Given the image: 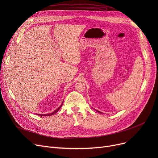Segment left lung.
I'll use <instances>...</instances> for the list:
<instances>
[{"label": "left lung", "mask_w": 158, "mask_h": 158, "mask_svg": "<svg viewBox=\"0 0 158 158\" xmlns=\"http://www.w3.org/2000/svg\"><path fill=\"white\" fill-rule=\"evenodd\" d=\"M97 111V112H98V113H102L101 112H100V111H98V110H96Z\"/></svg>", "instance_id": "left-lung-1"}]
</instances>
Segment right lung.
<instances>
[{
    "label": "right lung",
    "mask_w": 158,
    "mask_h": 158,
    "mask_svg": "<svg viewBox=\"0 0 158 158\" xmlns=\"http://www.w3.org/2000/svg\"><path fill=\"white\" fill-rule=\"evenodd\" d=\"M63 102H62V104H61V106H60L59 107H58V108H57V110H56L54 111H53L52 113H48V114H38V115H40V116H51V115H52V114H54L56 113L58 111H59V110H60V108H61V106H62V105H63Z\"/></svg>",
    "instance_id": "obj_1"
}]
</instances>
